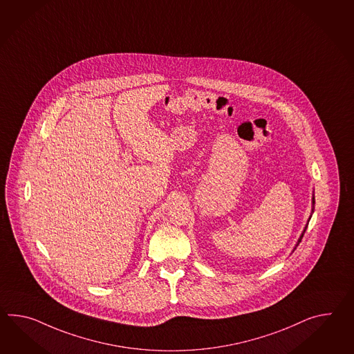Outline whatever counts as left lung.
Segmentation results:
<instances>
[{"label":"left lung","mask_w":354,"mask_h":354,"mask_svg":"<svg viewBox=\"0 0 354 354\" xmlns=\"http://www.w3.org/2000/svg\"><path fill=\"white\" fill-rule=\"evenodd\" d=\"M313 203H315V199H313ZM304 232H306V230H304ZM302 236H303V234H302ZM302 236H301V238H299V241H302Z\"/></svg>","instance_id":"obj_1"}]
</instances>
